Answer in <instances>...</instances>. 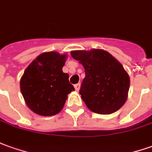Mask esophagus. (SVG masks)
I'll use <instances>...</instances> for the list:
<instances>
[{
    "label": "esophagus",
    "mask_w": 152,
    "mask_h": 152,
    "mask_svg": "<svg viewBox=\"0 0 152 152\" xmlns=\"http://www.w3.org/2000/svg\"><path fill=\"white\" fill-rule=\"evenodd\" d=\"M74 88H75V90H76V91H78L79 88H80V83H77V84H75V85H74Z\"/></svg>",
    "instance_id": "obj_1"
}]
</instances>
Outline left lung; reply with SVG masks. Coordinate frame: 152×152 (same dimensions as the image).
Returning a JSON list of instances; mask_svg holds the SVG:
<instances>
[{"label":"left lung","mask_w":152,"mask_h":152,"mask_svg":"<svg viewBox=\"0 0 152 152\" xmlns=\"http://www.w3.org/2000/svg\"><path fill=\"white\" fill-rule=\"evenodd\" d=\"M71 56L84 68L85 78L79 94L91 111L111 114L124 105L130 78L123 66L112 54L94 49L72 51Z\"/></svg>","instance_id":"8db88e82"}]
</instances>
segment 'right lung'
Wrapping results in <instances>:
<instances>
[{"instance_id":"right-lung-1","label":"right lung","mask_w":152,"mask_h":152,"mask_svg":"<svg viewBox=\"0 0 152 152\" xmlns=\"http://www.w3.org/2000/svg\"><path fill=\"white\" fill-rule=\"evenodd\" d=\"M65 54L47 52L39 54L25 70L20 79V91L27 106L41 116L58 113L68 94L74 91L69 74L62 68Z\"/></svg>"}]
</instances>
